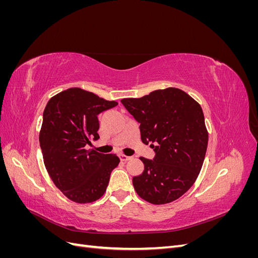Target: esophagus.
<instances>
[{
  "label": "esophagus",
  "instance_id": "1",
  "mask_svg": "<svg viewBox=\"0 0 258 258\" xmlns=\"http://www.w3.org/2000/svg\"><path fill=\"white\" fill-rule=\"evenodd\" d=\"M119 158H120V160H121V161H127V160L131 159L130 156H126V155H123V154L119 155Z\"/></svg>",
  "mask_w": 258,
  "mask_h": 258
}]
</instances>
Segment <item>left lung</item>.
Instances as JSON below:
<instances>
[{
    "mask_svg": "<svg viewBox=\"0 0 258 258\" xmlns=\"http://www.w3.org/2000/svg\"><path fill=\"white\" fill-rule=\"evenodd\" d=\"M121 103L140 122L142 142L155 151L153 160L140 158L144 171L132 178L137 194L153 205L178 199L197 179L206 157L209 135L200 104L172 87Z\"/></svg>",
    "mask_w": 258,
    "mask_h": 258,
    "instance_id": "8db88e82",
    "label": "left lung"
}]
</instances>
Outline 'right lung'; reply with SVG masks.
<instances>
[{"label":"right lung","mask_w":258,"mask_h":258,"mask_svg":"<svg viewBox=\"0 0 258 258\" xmlns=\"http://www.w3.org/2000/svg\"><path fill=\"white\" fill-rule=\"evenodd\" d=\"M81 88H69L53 96L46 105L40 145L46 170L66 197L89 204L103 196L119 158L114 154L86 150L98 140V115L116 106Z\"/></svg>","instance_id":"obj_1"}]
</instances>
